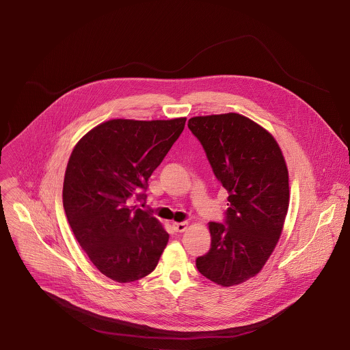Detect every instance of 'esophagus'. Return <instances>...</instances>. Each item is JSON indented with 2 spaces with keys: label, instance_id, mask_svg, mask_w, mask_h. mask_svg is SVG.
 Listing matches in <instances>:
<instances>
[{
  "label": "esophagus",
  "instance_id": "34e87169",
  "mask_svg": "<svg viewBox=\"0 0 350 350\" xmlns=\"http://www.w3.org/2000/svg\"><path fill=\"white\" fill-rule=\"evenodd\" d=\"M187 228H189V224L187 222H175L174 224V229L176 230V232H185V230H187Z\"/></svg>",
  "mask_w": 350,
  "mask_h": 350
}]
</instances>
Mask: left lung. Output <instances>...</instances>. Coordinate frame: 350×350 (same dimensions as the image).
Returning a JSON list of instances; mask_svg holds the SVG:
<instances>
[{
    "label": "left lung",
    "instance_id": "left-lung-1",
    "mask_svg": "<svg viewBox=\"0 0 350 350\" xmlns=\"http://www.w3.org/2000/svg\"><path fill=\"white\" fill-rule=\"evenodd\" d=\"M213 172L229 193L224 224L208 222L211 247L196 264L211 282L229 287L260 272L275 250L288 210V171L273 136L237 114L189 120Z\"/></svg>",
    "mask_w": 350,
    "mask_h": 350
}]
</instances>
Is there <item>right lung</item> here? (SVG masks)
Instances as JSON below:
<instances>
[{"label":"right lung","mask_w":350,"mask_h":350,"mask_svg":"<svg viewBox=\"0 0 350 350\" xmlns=\"http://www.w3.org/2000/svg\"><path fill=\"white\" fill-rule=\"evenodd\" d=\"M186 118L110 120L86 133L72 150L64 175L63 207L71 230L92 262L118 283L154 269L168 233L146 200L148 179L185 129Z\"/></svg>","instance_id":"right-lung-1"}]
</instances>
